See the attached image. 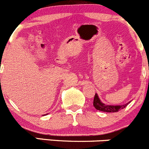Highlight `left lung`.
<instances>
[{"label": "left lung", "mask_w": 149, "mask_h": 149, "mask_svg": "<svg viewBox=\"0 0 149 149\" xmlns=\"http://www.w3.org/2000/svg\"><path fill=\"white\" fill-rule=\"evenodd\" d=\"M129 103H130V102H129L127 104H122V105H110V104H104L100 100L97 93L95 94L94 99H93V106H94L95 108L98 110H100V111L105 112V113H116V112H118V110L124 109V107H127Z\"/></svg>", "instance_id": "8db88e82"}]
</instances>
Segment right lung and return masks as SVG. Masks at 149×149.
<instances>
[{
  "label": "right lung",
  "mask_w": 149,
  "mask_h": 149,
  "mask_svg": "<svg viewBox=\"0 0 149 149\" xmlns=\"http://www.w3.org/2000/svg\"><path fill=\"white\" fill-rule=\"evenodd\" d=\"M45 115H47V114H45ZM45 115H44V116H45Z\"/></svg>",
  "instance_id": "right-lung-1"
}]
</instances>
